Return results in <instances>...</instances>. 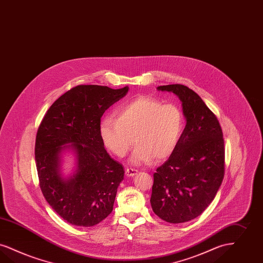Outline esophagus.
Listing matches in <instances>:
<instances>
[{"label":"esophagus","mask_w":263,"mask_h":263,"mask_svg":"<svg viewBox=\"0 0 263 263\" xmlns=\"http://www.w3.org/2000/svg\"><path fill=\"white\" fill-rule=\"evenodd\" d=\"M137 173H138V170L135 168H126L125 170V174L128 177H133L136 175Z\"/></svg>","instance_id":"esophagus-1"}]
</instances>
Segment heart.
I'll use <instances>...</instances> for the list:
<instances>
[{"mask_svg": "<svg viewBox=\"0 0 263 263\" xmlns=\"http://www.w3.org/2000/svg\"><path fill=\"white\" fill-rule=\"evenodd\" d=\"M183 130V115L177 105L145 96L118 106L116 117L105 116L100 124L104 145L118 158H123L135 142L131 157L135 164L149 163L154 158L157 161L168 158Z\"/></svg>", "mask_w": 263, "mask_h": 263, "instance_id": "b5f03b06", "label": "heart"}]
</instances>
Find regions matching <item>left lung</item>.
<instances>
[{
  "label": "left lung",
  "instance_id": "8db88e82",
  "mask_svg": "<svg viewBox=\"0 0 263 263\" xmlns=\"http://www.w3.org/2000/svg\"><path fill=\"white\" fill-rule=\"evenodd\" d=\"M182 102L186 126L178 146L154 174L151 204L162 220L195 219L215 198L224 177L225 148L219 121L187 86L163 85Z\"/></svg>",
  "mask_w": 263,
  "mask_h": 263
}]
</instances>
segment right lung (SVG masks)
I'll use <instances>...</instances> for the list:
<instances>
[{"label":"right lung","instance_id":"right-lung-1","mask_svg":"<svg viewBox=\"0 0 263 263\" xmlns=\"http://www.w3.org/2000/svg\"><path fill=\"white\" fill-rule=\"evenodd\" d=\"M128 90L76 86L50 106L38 128L35 161L40 188L52 209L75 226H94L114 209L124 169L105 151L100 124L105 110ZM65 149L77 158V170L69 178L61 173Z\"/></svg>","mask_w":263,"mask_h":263}]
</instances>
